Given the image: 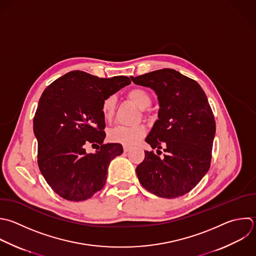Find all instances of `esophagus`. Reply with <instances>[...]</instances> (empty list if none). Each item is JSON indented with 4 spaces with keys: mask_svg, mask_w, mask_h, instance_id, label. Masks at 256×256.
Returning <instances> with one entry per match:
<instances>
[{
    "mask_svg": "<svg viewBox=\"0 0 256 256\" xmlns=\"http://www.w3.org/2000/svg\"><path fill=\"white\" fill-rule=\"evenodd\" d=\"M123 150H124L125 153H127V152H129V151L131 150V147H129V146H124V147H123Z\"/></svg>",
    "mask_w": 256,
    "mask_h": 256,
    "instance_id": "1",
    "label": "esophagus"
}]
</instances>
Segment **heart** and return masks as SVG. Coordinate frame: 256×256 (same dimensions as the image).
Here are the masks:
<instances>
[{
	"mask_svg": "<svg viewBox=\"0 0 256 256\" xmlns=\"http://www.w3.org/2000/svg\"><path fill=\"white\" fill-rule=\"evenodd\" d=\"M127 97L141 110H146L151 105L152 102L150 94L146 90L141 88H134L130 90L127 93ZM115 108L116 99L114 96H109L103 100L101 110L106 120L112 119L115 113ZM145 134L146 130L143 126H116L109 130L108 138L113 143H118L125 146H132L137 144L145 136Z\"/></svg>",
	"mask_w": 256,
	"mask_h": 256,
	"instance_id": "b5f03b06",
	"label": "heart"
}]
</instances>
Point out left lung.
Here are the masks:
<instances>
[{
  "mask_svg": "<svg viewBox=\"0 0 256 256\" xmlns=\"http://www.w3.org/2000/svg\"><path fill=\"white\" fill-rule=\"evenodd\" d=\"M136 85L155 91L158 120L146 142L160 151H145V159L136 168L141 185L163 198H176L192 190L210 167L215 136V120L200 85L173 69L156 70L131 77Z\"/></svg>",
  "mask_w": 256,
  "mask_h": 256,
  "instance_id": "left-lung-1",
  "label": "left lung"
}]
</instances>
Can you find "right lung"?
<instances>
[{"instance_id": "right-lung-1", "label": "right lung", "mask_w": 256, "mask_h": 256, "mask_svg": "<svg viewBox=\"0 0 256 256\" xmlns=\"http://www.w3.org/2000/svg\"><path fill=\"white\" fill-rule=\"evenodd\" d=\"M131 84L130 78H99L72 71L43 92L34 117L38 165L51 188L69 201H83L100 191L112 159L123 153L121 144H103L105 98ZM98 146L88 154L84 145Z\"/></svg>"}]
</instances>
